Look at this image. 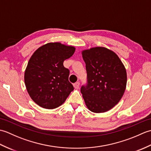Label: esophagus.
<instances>
[{
	"instance_id": "1",
	"label": "esophagus",
	"mask_w": 151,
	"mask_h": 151,
	"mask_svg": "<svg viewBox=\"0 0 151 151\" xmlns=\"http://www.w3.org/2000/svg\"><path fill=\"white\" fill-rule=\"evenodd\" d=\"M73 86H74V88H75V89H78L79 87H80V82H76V83H75V84H74Z\"/></svg>"
}]
</instances>
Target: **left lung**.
<instances>
[{
    "mask_svg": "<svg viewBox=\"0 0 151 151\" xmlns=\"http://www.w3.org/2000/svg\"><path fill=\"white\" fill-rule=\"evenodd\" d=\"M87 72V84L81 91L90 111L103 113L116 105L127 86V72L119 58L104 47L82 52Z\"/></svg>",
    "mask_w": 151,
    "mask_h": 151,
    "instance_id": "obj_1",
    "label": "left lung"
}]
</instances>
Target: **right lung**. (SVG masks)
Masks as SVG:
<instances>
[{
    "mask_svg": "<svg viewBox=\"0 0 151 151\" xmlns=\"http://www.w3.org/2000/svg\"><path fill=\"white\" fill-rule=\"evenodd\" d=\"M75 48L49 43L35 51L24 73V83L31 99L40 106L54 109L65 101L74 88L69 81V70L63 62Z\"/></svg>",
    "mask_w": 151,
    "mask_h": 151,
    "instance_id": "right-lung-1",
    "label": "right lung"
}]
</instances>
